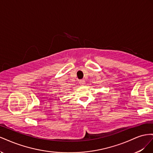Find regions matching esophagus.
I'll list each match as a JSON object with an SVG mask.
<instances>
[{"label": "esophagus", "instance_id": "1", "mask_svg": "<svg viewBox=\"0 0 153 153\" xmlns=\"http://www.w3.org/2000/svg\"><path fill=\"white\" fill-rule=\"evenodd\" d=\"M85 81L84 79H82V80H80L79 81V83H80V84L81 85H84V84H85Z\"/></svg>", "mask_w": 153, "mask_h": 153}]
</instances>
